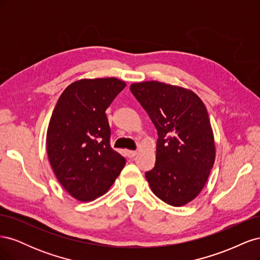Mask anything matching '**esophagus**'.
<instances>
[{"label": "esophagus", "mask_w": 260, "mask_h": 260, "mask_svg": "<svg viewBox=\"0 0 260 260\" xmlns=\"http://www.w3.org/2000/svg\"><path fill=\"white\" fill-rule=\"evenodd\" d=\"M138 153L136 151H127V156L129 157V158H133Z\"/></svg>", "instance_id": "34e87169"}]
</instances>
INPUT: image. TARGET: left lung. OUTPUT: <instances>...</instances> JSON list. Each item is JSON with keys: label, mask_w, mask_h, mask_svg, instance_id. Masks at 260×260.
<instances>
[{"label": "left lung", "mask_w": 260, "mask_h": 260, "mask_svg": "<svg viewBox=\"0 0 260 260\" xmlns=\"http://www.w3.org/2000/svg\"><path fill=\"white\" fill-rule=\"evenodd\" d=\"M130 90L158 133L147 182L165 203L183 206L201 193L216 159L206 106L193 91L159 81L132 83Z\"/></svg>", "instance_id": "1"}]
</instances>
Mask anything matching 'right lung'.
<instances>
[{"label": "right lung", "instance_id": "add662e5", "mask_svg": "<svg viewBox=\"0 0 260 260\" xmlns=\"http://www.w3.org/2000/svg\"><path fill=\"white\" fill-rule=\"evenodd\" d=\"M125 83L117 78L80 79L61 93L46 133V151L62 187L80 202L104 195L120 175L124 157L109 144L105 111Z\"/></svg>", "mask_w": 260, "mask_h": 260}]
</instances>
